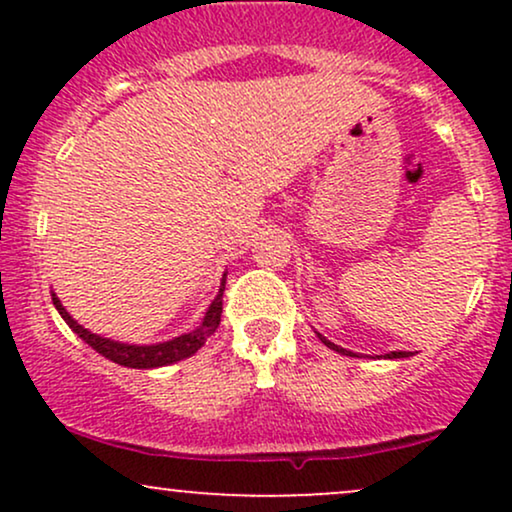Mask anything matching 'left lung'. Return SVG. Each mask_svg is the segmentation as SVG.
<instances>
[{
    "instance_id": "obj_1",
    "label": "left lung",
    "mask_w": 512,
    "mask_h": 512,
    "mask_svg": "<svg viewBox=\"0 0 512 512\" xmlns=\"http://www.w3.org/2000/svg\"><path fill=\"white\" fill-rule=\"evenodd\" d=\"M317 337H320V342L325 344L327 349L337 351V354H342V356H354V351H346V349H342V346H337L334 342H330V339H327V337H322L320 332H317ZM407 356H411L409 351H390V354H385V358H407Z\"/></svg>"
}]
</instances>
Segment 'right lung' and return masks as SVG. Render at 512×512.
<instances>
[{
	"mask_svg": "<svg viewBox=\"0 0 512 512\" xmlns=\"http://www.w3.org/2000/svg\"><path fill=\"white\" fill-rule=\"evenodd\" d=\"M223 289H226V274H223L221 289H219V293H216L214 301H211L207 315H204L202 325H199L197 330L180 334V337L170 339V342L144 344V346L113 342V339L101 337V334L88 332L74 320L72 315L67 313V310H64V305L60 303V298H57L55 293H52V303H55L57 313L64 317V322L72 327V332L79 334V337L84 339L91 349H96L101 356L110 358V361L120 363V366H125V368H161V366H170V363H178V361H182V358H190L192 354H197V351L204 346V342H207L211 334L216 332V327H219V322H221V310H223Z\"/></svg>",
	"mask_w": 512,
	"mask_h": 512,
	"instance_id": "obj_1",
	"label": "right lung"
}]
</instances>
